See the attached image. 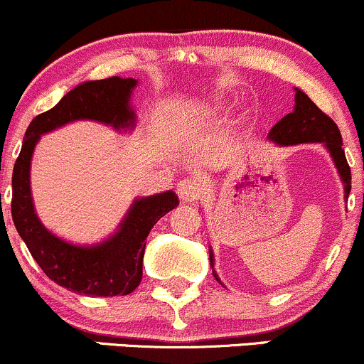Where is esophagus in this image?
<instances>
[{
	"mask_svg": "<svg viewBox=\"0 0 364 364\" xmlns=\"http://www.w3.org/2000/svg\"><path fill=\"white\" fill-rule=\"evenodd\" d=\"M203 186L196 178H183L177 183V194L182 201H194L201 196Z\"/></svg>",
	"mask_w": 364,
	"mask_h": 364,
	"instance_id": "1",
	"label": "esophagus"
}]
</instances>
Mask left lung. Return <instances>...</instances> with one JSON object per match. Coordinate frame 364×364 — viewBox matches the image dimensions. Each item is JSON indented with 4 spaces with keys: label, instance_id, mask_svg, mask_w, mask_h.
I'll return each mask as SVG.
<instances>
[{
    "label": "left lung",
    "instance_id": "1",
    "mask_svg": "<svg viewBox=\"0 0 364 364\" xmlns=\"http://www.w3.org/2000/svg\"><path fill=\"white\" fill-rule=\"evenodd\" d=\"M295 90V107L290 114L281 118L271 128L267 139L281 147L296 146V144H323L324 149L330 152L331 159H333L340 181L343 183V198L347 199L350 193V168L347 165L346 152L342 149V135H340L338 127L333 119L328 118L321 109L309 99L302 90ZM213 262V252L210 248L212 269ZM213 276L220 283L215 271Z\"/></svg>",
    "mask_w": 364,
    "mask_h": 364
}]
</instances>
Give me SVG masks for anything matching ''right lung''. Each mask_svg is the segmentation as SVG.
<instances>
[{"instance_id": "obj_1", "label": "right lung", "mask_w": 364, "mask_h": 364, "mask_svg": "<svg viewBox=\"0 0 364 364\" xmlns=\"http://www.w3.org/2000/svg\"><path fill=\"white\" fill-rule=\"evenodd\" d=\"M134 77L85 81L65 93L55 107L31 121L11 175V218L33 259L46 276L69 291L88 296L128 295L142 279L146 240L156 222L178 206L173 191L135 198L114 234L100 243L76 245L43 225L31 193V161L41 135L74 121H97L116 132L136 124Z\"/></svg>"}]
</instances>
